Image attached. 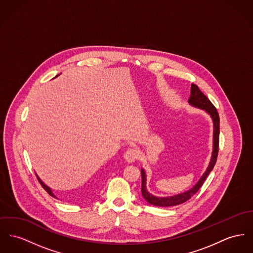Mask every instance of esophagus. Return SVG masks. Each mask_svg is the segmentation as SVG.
<instances>
[{"instance_id": "34e87169", "label": "esophagus", "mask_w": 253, "mask_h": 253, "mask_svg": "<svg viewBox=\"0 0 253 253\" xmlns=\"http://www.w3.org/2000/svg\"><path fill=\"white\" fill-rule=\"evenodd\" d=\"M124 158L126 159V161L131 163L134 162L135 160L138 158V152L136 149H128L126 152L124 154Z\"/></svg>"}]
</instances>
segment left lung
Listing matches in <instances>:
<instances>
[{"label":"left lung","mask_w":253,"mask_h":253,"mask_svg":"<svg viewBox=\"0 0 253 253\" xmlns=\"http://www.w3.org/2000/svg\"><path fill=\"white\" fill-rule=\"evenodd\" d=\"M188 101H189L190 104L205 110L212 117L213 123H214V147H213V152H212V158H211L210 164L206 169V171L203 173V175L196 185L194 186L191 190L185 192V193L175 195V196H172V197H169V198L154 197L147 191L146 173H145V170L142 169H141V175H142V189H141V192H142V196L150 204L155 205V206L168 207V206L178 205V204H181L183 202L189 201L201 189V187L204 183L205 179L207 178L208 174L213 169L216 162H217L218 153H219V117L217 108L213 105V103L202 93V91L200 90V88L196 84L191 85V95H190V98L188 99Z\"/></svg>","instance_id":"obj_1"}]
</instances>
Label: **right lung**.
<instances>
[{
	"instance_id": "obj_1",
	"label": "right lung",
	"mask_w": 253,
	"mask_h": 253,
	"mask_svg": "<svg viewBox=\"0 0 253 253\" xmlns=\"http://www.w3.org/2000/svg\"><path fill=\"white\" fill-rule=\"evenodd\" d=\"M36 176H37V175H36ZM37 179H38V181H39V182H40V184H41V185H42V187H43V188H44V189H45V190H46V192H47V193H48V194H49V195H50V196H51V197H53V198H55V199H56V197H55V196H54V195H53V194H52V192H51V188H49V187H48V186L45 185V184H44V183H43V182H42V181H41V179H40V178H39V177H38V176H37Z\"/></svg>"
}]
</instances>
